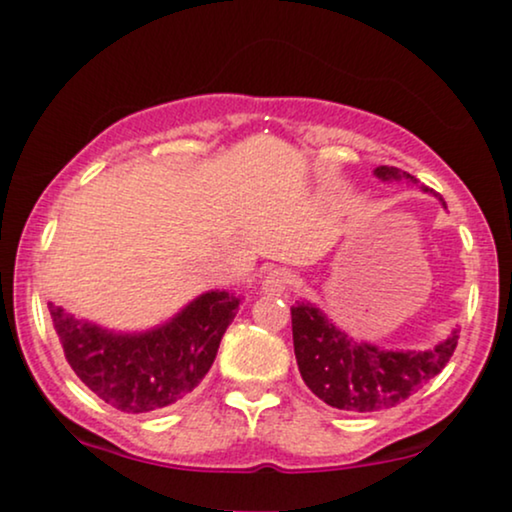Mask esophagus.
Returning <instances> with one entry per match:
<instances>
[{
	"mask_svg": "<svg viewBox=\"0 0 512 512\" xmlns=\"http://www.w3.org/2000/svg\"><path fill=\"white\" fill-rule=\"evenodd\" d=\"M291 284V272H286V269H272V272H267V276L262 279V293H267V296H281V293L289 291Z\"/></svg>",
	"mask_w": 512,
	"mask_h": 512,
	"instance_id": "esophagus-1",
	"label": "esophagus"
}]
</instances>
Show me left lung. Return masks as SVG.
Masks as SVG:
<instances>
[{"instance_id":"obj_1","label":"left lung","mask_w":512,"mask_h":512,"mask_svg":"<svg viewBox=\"0 0 512 512\" xmlns=\"http://www.w3.org/2000/svg\"><path fill=\"white\" fill-rule=\"evenodd\" d=\"M373 175L383 182L416 185L414 175L392 166L375 168ZM421 190L433 195L428 187ZM438 202L445 209L443 197ZM291 325L303 383L322 402L344 411H380L404 402L443 370L460 339L455 327L443 342L426 351L385 349L351 337L310 301L291 305Z\"/></svg>"}]
</instances>
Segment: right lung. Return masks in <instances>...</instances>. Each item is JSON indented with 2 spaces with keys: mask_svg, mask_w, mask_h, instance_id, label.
Wrapping results in <instances>:
<instances>
[{
  "mask_svg": "<svg viewBox=\"0 0 512 512\" xmlns=\"http://www.w3.org/2000/svg\"><path fill=\"white\" fill-rule=\"evenodd\" d=\"M240 298L211 289L161 325L117 332L48 303L69 366L110 407L144 414L180 402L202 383Z\"/></svg>",
  "mask_w": 512,
  "mask_h": 512,
  "instance_id": "right-lung-1",
  "label": "right lung"
}]
</instances>
